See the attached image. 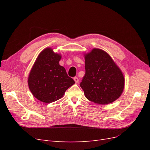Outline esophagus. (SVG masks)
I'll list each match as a JSON object with an SVG mask.
<instances>
[{
  "label": "esophagus",
  "mask_w": 150,
  "mask_h": 150,
  "mask_svg": "<svg viewBox=\"0 0 150 150\" xmlns=\"http://www.w3.org/2000/svg\"><path fill=\"white\" fill-rule=\"evenodd\" d=\"M74 80L76 83H78L79 82V79H78V78H76H76H74Z\"/></svg>",
  "instance_id": "obj_1"
}]
</instances>
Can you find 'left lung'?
<instances>
[{"instance_id": "1", "label": "left lung", "mask_w": 150, "mask_h": 150, "mask_svg": "<svg viewBox=\"0 0 150 150\" xmlns=\"http://www.w3.org/2000/svg\"><path fill=\"white\" fill-rule=\"evenodd\" d=\"M86 73L80 86L88 100L108 104L123 92L125 77L111 57L103 50L94 48L84 54Z\"/></svg>"}]
</instances>
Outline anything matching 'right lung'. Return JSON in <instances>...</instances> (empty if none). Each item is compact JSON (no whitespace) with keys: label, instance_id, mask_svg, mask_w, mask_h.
I'll return each instance as SVG.
<instances>
[{"label":"right lung","instance_id":"right-lung-1","mask_svg":"<svg viewBox=\"0 0 150 150\" xmlns=\"http://www.w3.org/2000/svg\"><path fill=\"white\" fill-rule=\"evenodd\" d=\"M60 54L47 47L39 53L31 68L28 85L31 93L38 100L51 103L61 99L75 82L59 64Z\"/></svg>","mask_w":150,"mask_h":150}]
</instances>
